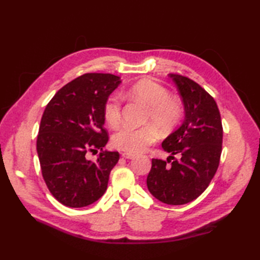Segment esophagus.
Here are the masks:
<instances>
[{"instance_id":"34e87169","label":"esophagus","mask_w":260,"mask_h":260,"mask_svg":"<svg viewBox=\"0 0 260 260\" xmlns=\"http://www.w3.org/2000/svg\"><path fill=\"white\" fill-rule=\"evenodd\" d=\"M121 156H123L124 158H128V159H132V158L135 157L134 154H131V153H127V152L121 153Z\"/></svg>"}]
</instances>
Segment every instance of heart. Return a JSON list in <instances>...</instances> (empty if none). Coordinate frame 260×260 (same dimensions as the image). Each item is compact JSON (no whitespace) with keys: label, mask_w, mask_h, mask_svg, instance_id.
Here are the masks:
<instances>
[{"label":"heart","mask_w":260,"mask_h":260,"mask_svg":"<svg viewBox=\"0 0 260 260\" xmlns=\"http://www.w3.org/2000/svg\"><path fill=\"white\" fill-rule=\"evenodd\" d=\"M127 96L142 102L147 106L145 120L158 127L162 132L175 128L183 117V104L179 98L170 96L169 90L159 82L143 79L132 85ZM104 117L109 126L117 127L121 121V98L112 93L104 104ZM157 129L152 124L142 127L125 126L113 137L116 148L131 154L144 152L157 141Z\"/></svg>","instance_id":"obj_1"}]
</instances>
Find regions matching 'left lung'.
Listing matches in <instances>:
<instances>
[{
	"label": "left lung",
	"instance_id": "1",
	"mask_svg": "<svg viewBox=\"0 0 260 260\" xmlns=\"http://www.w3.org/2000/svg\"><path fill=\"white\" fill-rule=\"evenodd\" d=\"M178 86L185 108V119L162 143L172 154L167 161L152 158L147 187L163 203L180 206L200 197L217 172L222 152L221 116L213 97L194 80L170 75ZM180 153L178 160L174 157Z\"/></svg>",
	"mask_w": 260,
	"mask_h": 260
}]
</instances>
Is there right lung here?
<instances>
[{"label": "right lung", "instance_id": "obj_1", "mask_svg": "<svg viewBox=\"0 0 260 260\" xmlns=\"http://www.w3.org/2000/svg\"><path fill=\"white\" fill-rule=\"evenodd\" d=\"M119 82L112 74L79 76L60 88L43 112L37 139L41 172L49 191L66 207L89 206L107 189L119 153L103 151L109 139L104 104ZM98 149L96 162L86 159L88 151Z\"/></svg>", "mask_w": 260, "mask_h": 260}]
</instances>
